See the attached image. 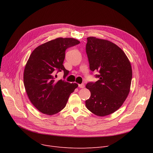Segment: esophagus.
<instances>
[{
    "mask_svg": "<svg viewBox=\"0 0 153 153\" xmlns=\"http://www.w3.org/2000/svg\"><path fill=\"white\" fill-rule=\"evenodd\" d=\"M85 85L84 84H79V87L80 88H84Z\"/></svg>",
    "mask_w": 153,
    "mask_h": 153,
    "instance_id": "1",
    "label": "esophagus"
}]
</instances>
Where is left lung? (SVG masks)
Wrapping results in <instances>:
<instances>
[{"mask_svg":"<svg viewBox=\"0 0 153 153\" xmlns=\"http://www.w3.org/2000/svg\"><path fill=\"white\" fill-rule=\"evenodd\" d=\"M86 53L91 71H98L99 78L89 82L86 88L91 97L85 101L87 108L103 117L113 114L121 107L130 92L132 79L130 62L123 51L106 39L87 38Z\"/></svg>","mask_w":153,"mask_h":153,"instance_id":"8db88e82","label":"left lung"}]
</instances>
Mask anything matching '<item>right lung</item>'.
I'll return each instance as SVG.
<instances>
[{
    "label": "right lung",
    "instance_id": "add662e5",
    "mask_svg": "<svg viewBox=\"0 0 153 153\" xmlns=\"http://www.w3.org/2000/svg\"><path fill=\"white\" fill-rule=\"evenodd\" d=\"M80 43L72 38H58L39 45L33 51L24 69L23 83L31 103L48 115L58 113L66 107L70 94L78 84L56 81V72L69 74L63 66L65 51Z\"/></svg>",
    "mask_w": 153,
    "mask_h": 153
}]
</instances>
